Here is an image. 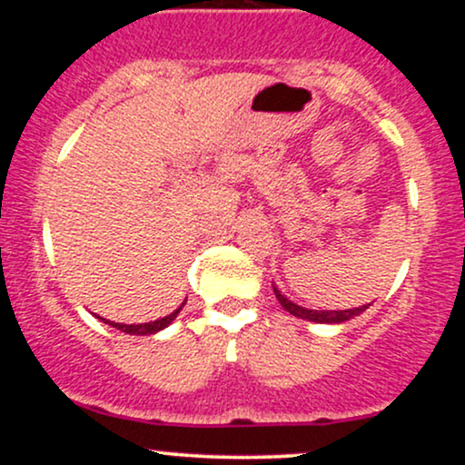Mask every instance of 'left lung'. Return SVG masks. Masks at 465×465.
I'll list each match as a JSON object with an SVG mask.
<instances>
[{
	"instance_id": "8db88e82",
	"label": "left lung",
	"mask_w": 465,
	"mask_h": 465,
	"mask_svg": "<svg viewBox=\"0 0 465 465\" xmlns=\"http://www.w3.org/2000/svg\"><path fill=\"white\" fill-rule=\"evenodd\" d=\"M273 291H275V297L282 303V308H286V311L295 314V317L306 319V322H314V323H343V322H350V319L359 317L362 311L370 308V303H367V306L350 308V311H311V308H302L297 306V303H292L286 295H282V292L277 291L275 284H273Z\"/></svg>"
}]
</instances>
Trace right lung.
<instances>
[{
    "instance_id": "right-lung-1",
    "label": "right lung",
    "mask_w": 465,
    "mask_h": 465,
    "mask_svg": "<svg viewBox=\"0 0 465 465\" xmlns=\"http://www.w3.org/2000/svg\"><path fill=\"white\" fill-rule=\"evenodd\" d=\"M183 306H185V303H181V306H179L177 311H174L173 314H168V317L157 319V322H151V323L126 325V323H114V322H111V325H114V328H117V330H122V332H126V334H137V336H143V334H154V332H159V330H163L165 325L173 323V319L177 317V314L181 312V308H183Z\"/></svg>"
}]
</instances>
